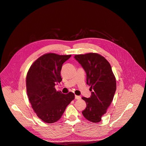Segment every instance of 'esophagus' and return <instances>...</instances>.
<instances>
[{
	"instance_id": "esophagus-1",
	"label": "esophagus",
	"mask_w": 146,
	"mask_h": 146,
	"mask_svg": "<svg viewBox=\"0 0 146 146\" xmlns=\"http://www.w3.org/2000/svg\"><path fill=\"white\" fill-rule=\"evenodd\" d=\"M75 98H76V100H80V98H81V97H80V96H77V95H76V96H75Z\"/></svg>"
}]
</instances>
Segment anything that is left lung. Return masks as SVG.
Masks as SVG:
<instances>
[{
  "instance_id": "8db88e82",
  "label": "left lung",
  "mask_w": 146,
  "mask_h": 146,
  "mask_svg": "<svg viewBox=\"0 0 146 146\" xmlns=\"http://www.w3.org/2000/svg\"><path fill=\"white\" fill-rule=\"evenodd\" d=\"M86 74V84L90 86L92 95L82 97L86 107L82 111L88 120L98 123L111 105L116 91V80L111 64L101 55L90 53L75 55Z\"/></svg>"
}]
</instances>
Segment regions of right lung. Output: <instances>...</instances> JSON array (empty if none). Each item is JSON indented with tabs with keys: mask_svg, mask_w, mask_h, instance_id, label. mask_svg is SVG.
Returning <instances> with one entry per match:
<instances>
[{
	"mask_svg": "<svg viewBox=\"0 0 146 146\" xmlns=\"http://www.w3.org/2000/svg\"><path fill=\"white\" fill-rule=\"evenodd\" d=\"M70 56V54H45L33 62L27 72V96L34 111L46 123L60 120L67 106L75 98L73 93L64 94L54 88L62 80V64Z\"/></svg>",
	"mask_w": 146,
	"mask_h": 146,
	"instance_id": "right-lung-1",
	"label": "right lung"
}]
</instances>
